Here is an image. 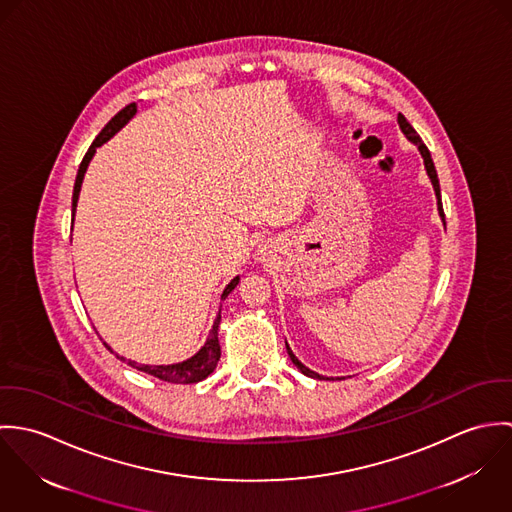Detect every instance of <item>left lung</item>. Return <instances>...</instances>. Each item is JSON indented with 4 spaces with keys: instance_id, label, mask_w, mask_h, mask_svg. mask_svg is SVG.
Wrapping results in <instances>:
<instances>
[{
    "instance_id": "8db88e82",
    "label": "left lung",
    "mask_w": 512,
    "mask_h": 512,
    "mask_svg": "<svg viewBox=\"0 0 512 512\" xmlns=\"http://www.w3.org/2000/svg\"><path fill=\"white\" fill-rule=\"evenodd\" d=\"M398 124H400V130L404 132V136L412 142V144H416L418 149H420V153H422V157H424V165H426V171H428V177L432 179V185H434V191H436V197H438V211L439 217L443 220V224H445V215H443V207H441V195H439V181H438V173H436V167H434V161H432V155H430V149L426 147V144L422 142V138L418 136V132L410 126V122L402 116V114H398ZM286 349H288V355H290V359H292L293 365L297 366L305 376H311V378H317V380H327L325 376H321V374H317V372H313V370H309L307 366L303 365V363H299L297 361V357L293 355L292 349H290V345L286 343Z\"/></svg>"
}]
</instances>
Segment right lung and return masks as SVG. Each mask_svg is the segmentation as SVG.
Here are the masks:
<instances>
[{
  "label": "right lung",
  "instance_id": "right-lung-1",
  "mask_svg": "<svg viewBox=\"0 0 512 512\" xmlns=\"http://www.w3.org/2000/svg\"><path fill=\"white\" fill-rule=\"evenodd\" d=\"M136 112H138V106H136L134 102L128 104L126 108H122V110L102 128V132L96 136V140L92 142V146L88 147L86 155L82 157V163H80V167H78L76 181H74L73 222L76 203H78V193H80V187H82V179H84V173H86V169H88L90 159H92L94 153H96V147L106 144L114 134H118V132L136 116ZM238 282H240V278L236 276V278L224 288L220 299H224L228 293L232 292V290L238 286ZM219 325L220 311L219 315H217V319H215V323H213V329H211V333H209V337H207V341H205V345L199 349V353H195L191 359H187V361H183V363H175V365H136L134 361H128V365L134 366V368H138V370H142V372H146V374H151V376H155V378H159V380L173 382V384H195V382H201V380H205V378L217 368V363H219ZM104 347H106L108 351H112L106 343H104ZM112 353H114V351H112ZM116 357L122 359V361H126V359L120 357V355H116Z\"/></svg>",
  "mask_w": 512,
  "mask_h": 512
}]
</instances>
